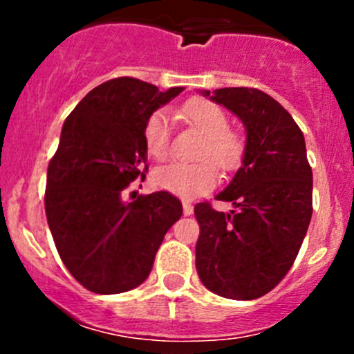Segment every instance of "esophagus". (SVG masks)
Returning <instances> with one entry per match:
<instances>
[{"label": "esophagus", "mask_w": 354, "mask_h": 354, "mask_svg": "<svg viewBox=\"0 0 354 354\" xmlns=\"http://www.w3.org/2000/svg\"><path fill=\"white\" fill-rule=\"evenodd\" d=\"M183 214L185 216H192L194 214V205L188 200H183Z\"/></svg>", "instance_id": "34e87169"}]
</instances>
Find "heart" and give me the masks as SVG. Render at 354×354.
Wrapping results in <instances>:
<instances>
[{"mask_svg": "<svg viewBox=\"0 0 354 354\" xmlns=\"http://www.w3.org/2000/svg\"><path fill=\"white\" fill-rule=\"evenodd\" d=\"M181 116L203 137L197 152V157L202 160L192 164H164L157 167L152 178L154 185L160 190L181 197H195L216 187L219 174L214 162L223 171H233L240 166L245 156L246 140L240 131L230 130L227 114L207 99L195 97L185 102ZM169 138L166 114L162 111H156L147 118L144 127V142L149 156L154 159H164L169 152Z\"/></svg>", "mask_w": 354, "mask_h": 354, "instance_id": "obj_1", "label": "heart"}]
</instances>
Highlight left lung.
Segmentation results:
<instances>
[{"label": "left lung", "mask_w": 354, "mask_h": 354, "mask_svg": "<svg viewBox=\"0 0 354 354\" xmlns=\"http://www.w3.org/2000/svg\"><path fill=\"white\" fill-rule=\"evenodd\" d=\"M243 123V164L217 200L234 210L195 205V266L209 291L230 299L267 295L291 269L312 219V167L291 114L259 88L202 91Z\"/></svg>", "instance_id": "1"}]
</instances>
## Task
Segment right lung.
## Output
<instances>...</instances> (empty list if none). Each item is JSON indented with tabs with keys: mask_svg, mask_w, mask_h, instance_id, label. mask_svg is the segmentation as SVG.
<instances>
[{
	"mask_svg": "<svg viewBox=\"0 0 354 354\" xmlns=\"http://www.w3.org/2000/svg\"><path fill=\"white\" fill-rule=\"evenodd\" d=\"M183 87L160 92L121 77L92 88L66 118L48 167L46 216L59 257L88 291L116 295L140 286L156 253L183 214L167 192L124 202V188L145 176L147 118Z\"/></svg>",
	"mask_w": 354,
	"mask_h": 354,
	"instance_id": "right-lung-1",
	"label": "right lung"
}]
</instances>
